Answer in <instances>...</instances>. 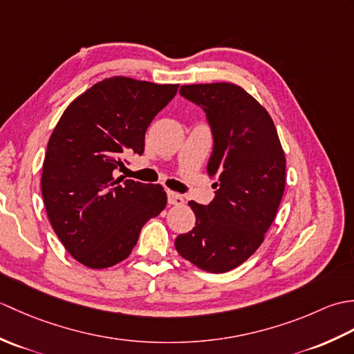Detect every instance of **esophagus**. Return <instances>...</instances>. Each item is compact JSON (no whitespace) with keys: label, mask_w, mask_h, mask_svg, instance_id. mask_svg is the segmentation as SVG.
Segmentation results:
<instances>
[{"label":"esophagus","mask_w":354,"mask_h":354,"mask_svg":"<svg viewBox=\"0 0 354 354\" xmlns=\"http://www.w3.org/2000/svg\"><path fill=\"white\" fill-rule=\"evenodd\" d=\"M167 202L169 205H184V198L175 192H167Z\"/></svg>","instance_id":"34e87169"}]
</instances>
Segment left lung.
I'll list each match as a JSON object with an SVG mask.
<instances>
[{
    "mask_svg": "<svg viewBox=\"0 0 354 354\" xmlns=\"http://www.w3.org/2000/svg\"><path fill=\"white\" fill-rule=\"evenodd\" d=\"M184 99L205 112L213 135L208 205L190 201L196 227L175 240L178 254L213 274L228 272L259 250L284 193L286 158L268 111L234 84L184 85Z\"/></svg>",
    "mask_w": 354,
    "mask_h": 354,
    "instance_id": "obj_1",
    "label": "left lung"
}]
</instances>
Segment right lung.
I'll use <instances>...</instances> for the list:
<instances>
[{
	"label": "right lung",
	"mask_w": 354,
	"mask_h": 354,
	"mask_svg": "<svg viewBox=\"0 0 354 354\" xmlns=\"http://www.w3.org/2000/svg\"><path fill=\"white\" fill-rule=\"evenodd\" d=\"M178 91L129 77H109L79 95L53 131L42 165V199L65 250L93 269L129 257L145 223L160 214V184L117 176L127 153L145 152L155 115Z\"/></svg>",
	"instance_id": "obj_1"
}]
</instances>
